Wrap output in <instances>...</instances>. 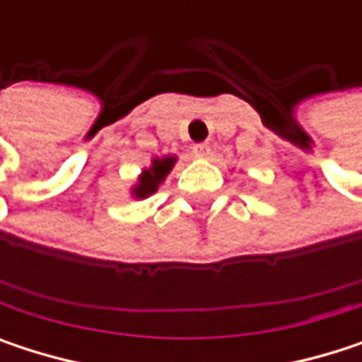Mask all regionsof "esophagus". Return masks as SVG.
<instances>
[{
  "instance_id": "1",
  "label": "esophagus",
  "mask_w": 362,
  "mask_h": 362,
  "mask_svg": "<svg viewBox=\"0 0 362 362\" xmlns=\"http://www.w3.org/2000/svg\"><path fill=\"white\" fill-rule=\"evenodd\" d=\"M209 155H211V148H209L207 142L194 144V157H199V159H209Z\"/></svg>"
}]
</instances>
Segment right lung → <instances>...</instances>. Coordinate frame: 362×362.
Masks as SVG:
<instances>
[{
    "mask_svg": "<svg viewBox=\"0 0 362 362\" xmlns=\"http://www.w3.org/2000/svg\"><path fill=\"white\" fill-rule=\"evenodd\" d=\"M178 157L176 155H163V157H153L151 165L144 168L140 172V176L136 178V182L129 188V197L136 201L148 199L151 194H155L159 190V186L165 182V178L170 176V172L174 170Z\"/></svg>",
    "mask_w": 362,
    "mask_h": 362,
    "instance_id": "obj_1",
    "label": "right lung"
}]
</instances>
